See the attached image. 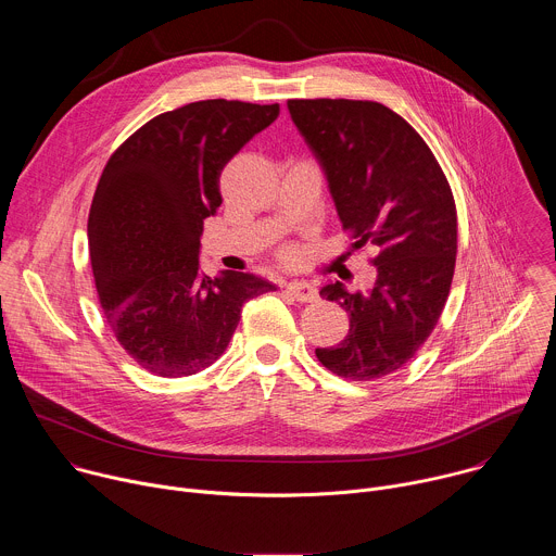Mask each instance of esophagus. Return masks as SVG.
Here are the masks:
<instances>
[{"label":"esophagus","mask_w":556,"mask_h":556,"mask_svg":"<svg viewBox=\"0 0 556 556\" xmlns=\"http://www.w3.org/2000/svg\"><path fill=\"white\" fill-rule=\"evenodd\" d=\"M286 292L301 303L316 301V288L307 281H290V283H286Z\"/></svg>","instance_id":"34e87169"}]
</instances>
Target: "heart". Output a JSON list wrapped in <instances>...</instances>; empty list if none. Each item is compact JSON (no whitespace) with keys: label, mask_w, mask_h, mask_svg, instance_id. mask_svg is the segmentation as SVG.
Returning a JSON list of instances; mask_svg holds the SVG:
<instances>
[{"label":"heart","mask_w":556,"mask_h":556,"mask_svg":"<svg viewBox=\"0 0 556 556\" xmlns=\"http://www.w3.org/2000/svg\"><path fill=\"white\" fill-rule=\"evenodd\" d=\"M281 260H283V262H294V260H296V249L286 247V249L281 251Z\"/></svg>","instance_id":"obj_1"}]
</instances>
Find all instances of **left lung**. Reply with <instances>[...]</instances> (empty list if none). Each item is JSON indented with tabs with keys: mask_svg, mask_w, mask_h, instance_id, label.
Returning a JSON list of instances; mask_svg holds the SVG:
<instances>
[{
	"mask_svg": "<svg viewBox=\"0 0 556 556\" xmlns=\"http://www.w3.org/2000/svg\"><path fill=\"white\" fill-rule=\"evenodd\" d=\"M288 110L328 176L354 249L378 253L367 294L339 281L321 288L348 312L350 330L314 354L341 378H384L416 356L448 299L457 253L451 185L422 136L382 103L290 99Z\"/></svg>",
	"mask_w": 556,
	"mask_h": 556,
	"instance_id": "8db88e82",
	"label": "left lung"
}]
</instances>
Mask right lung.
I'll return each mask as SVG.
<instances>
[{
    "mask_svg": "<svg viewBox=\"0 0 556 556\" xmlns=\"http://www.w3.org/2000/svg\"><path fill=\"white\" fill-rule=\"evenodd\" d=\"M279 103L211 99L157 114L112 155L88 219L103 316L121 348L163 378L193 376L228 348L242 305L275 286L251 273L200 275L204 219L230 157Z\"/></svg>",
    "mask_w": 556,
    "mask_h": 556,
    "instance_id": "right-lung-1",
    "label": "right lung"
}]
</instances>
